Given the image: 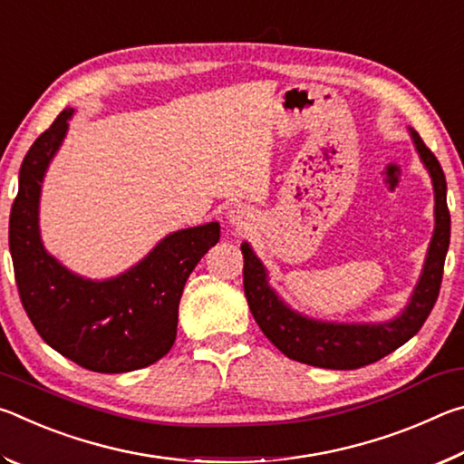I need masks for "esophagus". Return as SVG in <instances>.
<instances>
[{
  "label": "esophagus",
  "instance_id": "1",
  "mask_svg": "<svg viewBox=\"0 0 464 464\" xmlns=\"http://www.w3.org/2000/svg\"><path fill=\"white\" fill-rule=\"evenodd\" d=\"M251 218H254V215H251V210L247 207H243V204H235V207L227 210V221H229V225L235 227V229H247Z\"/></svg>",
  "mask_w": 464,
  "mask_h": 464
}]
</instances>
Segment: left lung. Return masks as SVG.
<instances>
[{"instance_id":"8db88e82","label":"left lung","mask_w":464,"mask_h":464,"mask_svg":"<svg viewBox=\"0 0 464 464\" xmlns=\"http://www.w3.org/2000/svg\"><path fill=\"white\" fill-rule=\"evenodd\" d=\"M407 130L434 188V233H431L418 285L413 286L410 303L399 315L389 321H368V324H337V321H321L303 315L282 301V296L270 286L268 270L260 257L247 241L241 243L243 262H246L243 264V288H246L251 315L264 335L290 360L332 368V371H354V368L372 364L411 340L428 319L430 311L434 309L450 243L446 178L436 155L423 145L418 132L411 127Z\"/></svg>"}]
</instances>
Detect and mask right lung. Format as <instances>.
<instances>
[{
  "label": "right lung",
  "mask_w": 464,
  "mask_h": 464,
  "mask_svg": "<svg viewBox=\"0 0 464 464\" xmlns=\"http://www.w3.org/2000/svg\"><path fill=\"white\" fill-rule=\"evenodd\" d=\"M75 110L65 108L20 168L10 215V254L22 304L43 340L93 372H130L171 350L186 280L221 237L217 221L163 237L119 276L92 280L63 266L41 237V192Z\"/></svg>",
  "instance_id": "obj_1"
}]
</instances>
